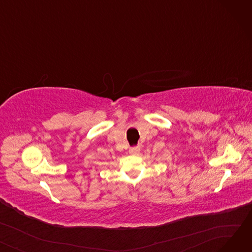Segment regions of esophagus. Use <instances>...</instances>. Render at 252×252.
Segmentation results:
<instances>
[{
	"instance_id": "1",
	"label": "esophagus",
	"mask_w": 252,
	"mask_h": 252,
	"mask_svg": "<svg viewBox=\"0 0 252 252\" xmlns=\"http://www.w3.org/2000/svg\"><path fill=\"white\" fill-rule=\"evenodd\" d=\"M140 152V147L139 146H136V147H133L129 149V154H133V155H136Z\"/></svg>"
}]
</instances>
